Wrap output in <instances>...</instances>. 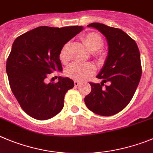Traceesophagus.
Listing matches in <instances>:
<instances>
[{
  "label": "esophagus",
  "instance_id": "1",
  "mask_svg": "<svg viewBox=\"0 0 153 153\" xmlns=\"http://www.w3.org/2000/svg\"><path fill=\"white\" fill-rule=\"evenodd\" d=\"M79 83H80V82L78 80H74V85H75V86H78L79 85Z\"/></svg>",
  "mask_w": 153,
  "mask_h": 153
}]
</instances>
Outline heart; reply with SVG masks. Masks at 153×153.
Listing matches in <instances>:
<instances>
[{
    "instance_id": "heart-1",
    "label": "heart",
    "mask_w": 153,
    "mask_h": 153,
    "mask_svg": "<svg viewBox=\"0 0 153 153\" xmlns=\"http://www.w3.org/2000/svg\"><path fill=\"white\" fill-rule=\"evenodd\" d=\"M88 50L92 52V56L99 61H104L106 57L105 51L100 49L103 46L104 41L102 36L97 33L91 32L84 35L81 39ZM70 44L65 43L59 52L60 61L63 64H67L70 61ZM96 72V67L92 63H72L66 68L65 74L70 78L76 80H83L90 77Z\"/></svg>"
}]
</instances>
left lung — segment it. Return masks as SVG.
Here are the masks:
<instances>
[{"instance_id":"8db88e82","label":"left lung","mask_w":153,"mask_h":153,"mask_svg":"<svg viewBox=\"0 0 153 153\" xmlns=\"http://www.w3.org/2000/svg\"><path fill=\"white\" fill-rule=\"evenodd\" d=\"M107 39L108 54L98 76L100 83L90 82L91 92L85 97L86 107L95 114L111 116L122 111L132 99L142 74L140 54L136 42L117 28L93 22ZM108 82V86L103 87Z\"/></svg>"}]
</instances>
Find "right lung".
Returning a JSON list of instances; mask_svg holds the SVG:
<instances>
[{"instance_id":"obj_1","label":"right lung","mask_w":153,"mask_h":153,"mask_svg":"<svg viewBox=\"0 0 153 153\" xmlns=\"http://www.w3.org/2000/svg\"><path fill=\"white\" fill-rule=\"evenodd\" d=\"M82 29L39 26L15 39L6 71L13 93L30 117L48 120L63 109L64 96L74 87V81L59 76L58 82L46 83V79L54 71H62L61 48Z\"/></svg>"}]
</instances>
